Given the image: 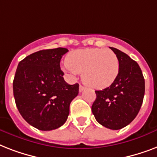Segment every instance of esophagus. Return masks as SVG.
Wrapping results in <instances>:
<instances>
[{"label": "esophagus", "mask_w": 157, "mask_h": 157, "mask_svg": "<svg viewBox=\"0 0 157 157\" xmlns=\"http://www.w3.org/2000/svg\"><path fill=\"white\" fill-rule=\"evenodd\" d=\"M85 89H86V87H85V86L80 85V86H79V91H80V92H82V91H83Z\"/></svg>", "instance_id": "obj_1"}]
</instances>
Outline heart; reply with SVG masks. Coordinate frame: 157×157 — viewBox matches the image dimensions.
I'll use <instances>...</instances> for the list:
<instances>
[{"instance_id":"obj_1","label":"heart","mask_w":157,"mask_h":157,"mask_svg":"<svg viewBox=\"0 0 157 157\" xmlns=\"http://www.w3.org/2000/svg\"><path fill=\"white\" fill-rule=\"evenodd\" d=\"M64 71L82 73L84 82L91 88L104 89L111 86L119 73L118 57L108 49L92 48L73 50L66 59Z\"/></svg>"}]
</instances>
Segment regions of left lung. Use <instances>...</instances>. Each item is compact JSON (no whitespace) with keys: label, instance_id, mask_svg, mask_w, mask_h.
Masks as SVG:
<instances>
[{"label":"left lung","instance_id":"obj_1","mask_svg":"<svg viewBox=\"0 0 157 157\" xmlns=\"http://www.w3.org/2000/svg\"><path fill=\"white\" fill-rule=\"evenodd\" d=\"M119 73L113 83L103 90H96L92 112L96 121L111 129H121L131 123L141 108L145 81L139 64L126 54L116 48Z\"/></svg>","mask_w":157,"mask_h":157}]
</instances>
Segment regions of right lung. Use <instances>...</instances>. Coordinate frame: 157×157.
I'll list each match as a JSON object with an SVG mask.
<instances>
[{
	"label": "right lung",
	"instance_id": "1",
	"mask_svg": "<svg viewBox=\"0 0 157 157\" xmlns=\"http://www.w3.org/2000/svg\"><path fill=\"white\" fill-rule=\"evenodd\" d=\"M66 48L43 50L19 62L13 82V97L23 118L44 131L62 126L69 107L79 93V84L64 81L60 60Z\"/></svg>",
	"mask_w": 157,
	"mask_h": 157
}]
</instances>
